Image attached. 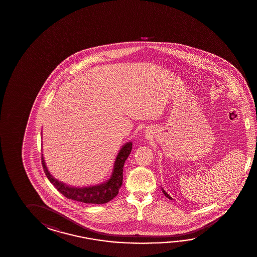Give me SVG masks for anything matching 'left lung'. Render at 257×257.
I'll use <instances>...</instances> for the list:
<instances>
[{
  "label": "left lung",
  "mask_w": 257,
  "mask_h": 257,
  "mask_svg": "<svg viewBox=\"0 0 257 257\" xmlns=\"http://www.w3.org/2000/svg\"><path fill=\"white\" fill-rule=\"evenodd\" d=\"M162 191H163V192H164V194H165V195H166V197L168 198V199H170V200H173V198L170 197V195H168V194H167V192H166V191H164V190H163V189H162Z\"/></svg>",
  "instance_id": "obj_1"
}]
</instances>
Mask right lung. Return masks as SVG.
Masks as SVG:
<instances>
[{
    "label": "right lung",
    "mask_w": 257,
    "mask_h": 257,
    "mask_svg": "<svg viewBox=\"0 0 257 257\" xmlns=\"http://www.w3.org/2000/svg\"><path fill=\"white\" fill-rule=\"evenodd\" d=\"M132 149V143H126L120 149L118 155L113 164V172L106 182L98 185L88 186V187H71L66 185L59 180L54 179L50 174L45 165V161L42 155V163L43 170L47 176L50 182L65 197L71 199L77 202L85 203H106L118 194L120 187L123 181V167L124 164L131 154Z\"/></svg>",
    "instance_id": "right-lung-1"
}]
</instances>
